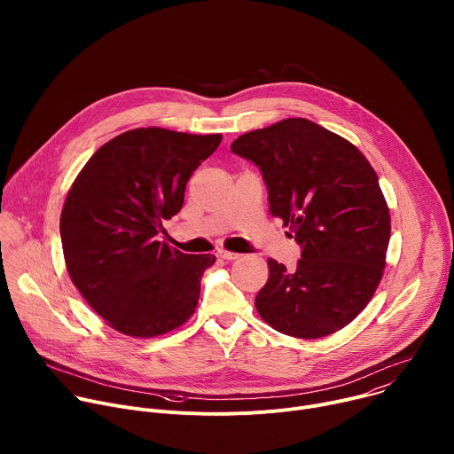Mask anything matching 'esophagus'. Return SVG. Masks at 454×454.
<instances>
[{
    "label": "esophagus",
    "instance_id": "34e87169",
    "mask_svg": "<svg viewBox=\"0 0 454 454\" xmlns=\"http://www.w3.org/2000/svg\"><path fill=\"white\" fill-rule=\"evenodd\" d=\"M217 256L223 258V261H235V258H239L240 254L235 253V251H226V249H219L217 251Z\"/></svg>",
    "mask_w": 454,
    "mask_h": 454
}]
</instances>
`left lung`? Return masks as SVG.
<instances>
[{
	"label": "left lung",
	"instance_id": "1",
	"mask_svg": "<svg viewBox=\"0 0 454 454\" xmlns=\"http://www.w3.org/2000/svg\"><path fill=\"white\" fill-rule=\"evenodd\" d=\"M262 172L271 215L301 246L294 271L268 261L254 307L301 340L341 331L372 300L386 266L390 210L363 153L307 118H286L231 144Z\"/></svg>",
	"mask_w": 454,
	"mask_h": 454
}]
</instances>
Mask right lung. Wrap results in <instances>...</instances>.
Returning <instances> with one entry per match:
<instances>
[{
  "mask_svg": "<svg viewBox=\"0 0 454 454\" xmlns=\"http://www.w3.org/2000/svg\"><path fill=\"white\" fill-rule=\"evenodd\" d=\"M221 135L140 127L104 144L75 177L60 214L72 282L114 331L167 334L198 307L214 254H186L158 240L184 201V186Z\"/></svg>",
  "mask_w": 454,
  "mask_h": 454,
  "instance_id": "right-lung-1",
  "label": "right lung"
}]
</instances>
